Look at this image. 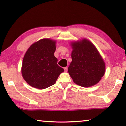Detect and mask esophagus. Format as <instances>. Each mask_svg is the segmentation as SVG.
I'll list each match as a JSON object with an SVG mask.
<instances>
[{
  "label": "esophagus",
  "instance_id": "obj_1",
  "mask_svg": "<svg viewBox=\"0 0 126 126\" xmlns=\"http://www.w3.org/2000/svg\"><path fill=\"white\" fill-rule=\"evenodd\" d=\"M64 71H65V72H67L68 71V68H67V67L64 68Z\"/></svg>",
  "mask_w": 126,
  "mask_h": 126
}]
</instances>
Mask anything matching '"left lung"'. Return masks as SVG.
<instances>
[{
	"mask_svg": "<svg viewBox=\"0 0 126 126\" xmlns=\"http://www.w3.org/2000/svg\"><path fill=\"white\" fill-rule=\"evenodd\" d=\"M72 62L68 71L73 82L89 87L96 84L105 73V63L93 43L87 39L71 43Z\"/></svg>",
	"mask_w": 126,
	"mask_h": 126,
	"instance_id": "1",
	"label": "left lung"
}]
</instances>
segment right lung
I'll list each match as a JSON object with an SVG mask.
<instances>
[{"label": "right lung", "mask_w": 126, "mask_h": 126, "mask_svg": "<svg viewBox=\"0 0 126 126\" xmlns=\"http://www.w3.org/2000/svg\"><path fill=\"white\" fill-rule=\"evenodd\" d=\"M55 40L47 38L35 42L28 48L23 58L22 74L30 86L45 89L54 84L62 68L57 64L58 59L54 53L56 49Z\"/></svg>", "instance_id": "1"}]
</instances>
